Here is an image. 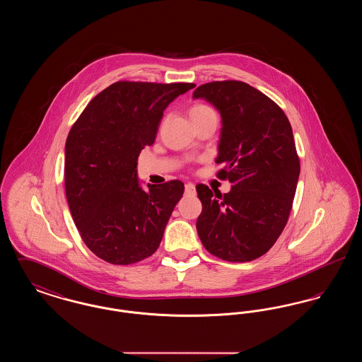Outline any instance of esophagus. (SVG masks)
I'll return each instance as SVG.
<instances>
[{"instance_id": "obj_1", "label": "esophagus", "mask_w": 362, "mask_h": 362, "mask_svg": "<svg viewBox=\"0 0 362 362\" xmlns=\"http://www.w3.org/2000/svg\"><path fill=\"white\" fill-rule=\"evenodd\" d=\"M186 194L194 195L195 194V186L192 183H186Z\"/></svg>"}]
</instances>
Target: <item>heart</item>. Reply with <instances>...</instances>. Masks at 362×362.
Segmentation results:
<instances>
[{"label":"heart","instance_id":"heart-1","mask_svg":"<svg viewBox=\"0 0 362 362\" xmlns=\"http://www.w3.org/2000/svg\"><path fill=\"white\" fill-rule=\"evenodd\" d=\"M210 114H216V112H214V110H213L211 107H209L207 104H194V105H191V108L189 110V118H191V121L192 122L197 121V119H201V118H204V117H206V115H210Z\"/></svg>","mask_w":362,"mask_h":362}]
</instances>
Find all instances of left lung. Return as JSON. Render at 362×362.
Listing matches in <instances>:
<instances>
[{"label": "left lung", "instance_id": "1", "mask_svg": "<svg viewBox=\"0 0 362 362\" xmlns=\"http://www.w3.org/2000/svg\"><path fill=\"white\" fill-rule=\"evenodd\" d=\"M192 96L221 114L217 177L233 185L224 195L197 185L198 236L217 258L254 260L274 245L292 210L300 158L291 122L278 104L243 81L207 83Z\"/></svg>", "mask_w": 362, "mask_h": 362}]
</instances>
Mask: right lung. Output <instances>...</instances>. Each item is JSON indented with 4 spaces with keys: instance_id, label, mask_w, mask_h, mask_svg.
I'll return each instance as SVG.
<instances>
[{
    "instance_id": "add662e5",
    "label": "right lung",
    "mask_w": 362,
    "mask_h": 362,
    "mask_svg": "<svg viewBox=\"0 0 362 362\" xmlns=\"http://www.w3.org/2000/svg\"><path fill=\"white\" fill-rule=\"evenodd\" d=\"M192 83L117 81L96 95L70 129L65 191L86 247L111 264H132L158 248L185 185L139 187L137 158L155 142L167 105Z\"/></svg>"
}]
</instances>
